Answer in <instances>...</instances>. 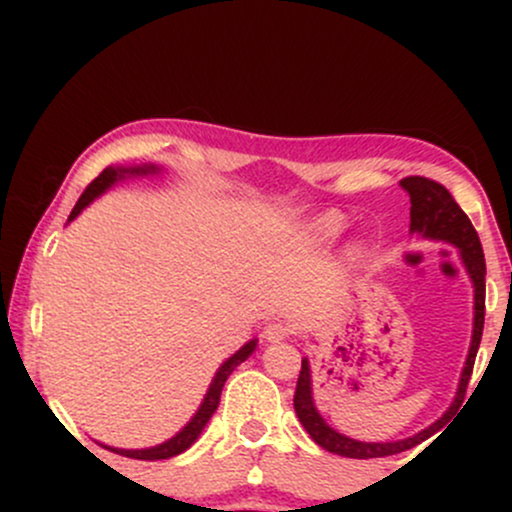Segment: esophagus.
<instances>
[{
	"label": "esophagus",
	"mask_w": 512,
	"mask_h": 512,
	"mask_svg": "<svg viewBox=\"0 0 512 512\" xmlns=\"http://www.w3.org/2000/svg\"><path fill=\"white\" fill-rule=\"evenodd\" d=\"M289 334L291 325L284 320H274L264 327V339H267V342H284V339H289Z\"/></svg>",
	"instance_id": "34e87169"
}]
</instances>
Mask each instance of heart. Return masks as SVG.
<instances>
[{"label":"heart","mask_w":512,"mask_h":512,"mask_svg":"<svg viewBox=\"0 0 512 512\" xmlns=\"http://www.w3.org/2000/svg\"><path fill=\"white\" fill-rule=\"evenodd\" d=\"M337 228H339V223H337V221H330V223H327V231H330V233L337 231Z\"/></svg>","instance_id":"b5f03b06"}]
</instances>
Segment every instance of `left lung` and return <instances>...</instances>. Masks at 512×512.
Instances as JSON below:
<instances>
[{
    "instance_id": "obj_1",
    "label": "left lung",
    "mask_w": 512,
    "mask_h": 512,
    "mask_svg": "<svg viewBox=\"0 0 512 512\" xmlns=\"http://www.w3.org/2000/svg\"><path fill=\"white\" fill-rule=\"evenodd\" d=\"M402 187L409 192L411 199V233H424L426 238L445 240L460 248L462 262L467 267L469 276L474 281V334H472V346H469L467 366L462 370L460 390H457L455 402L445 411V416L436 421L431 428L421 431L419 436L397 440V443H361V440L346 438L342 433H337L334 428L325 424L320 414H317L313 404V390H310V366L303 358L301 363V375H298L296 383V395H293V409H296L298 419L305 431L310 433V438L315 440L320 448L334 455L342 457H354V460H370V457H387L404 452L414 445H419L421 440H426L433 431L443 428L448 424V419L455 414L457 407L462 404L464 392H467L469 378H472L474 358H477L479 344H481V332H484V310H486V262H484V250H481L479 236L474 231L469 216L460 209V204L455 202V197L445 190L443 185L424 175H409L402 180Z\"/></svg>"
}]
</instances>
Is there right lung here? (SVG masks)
<instances>
[{
    "mask_svg": "<svg viewBox=\"0 0 512 512\" xmlns=\"http://www.w3.org/2000/svg\"><path fill=\"white\" fill-rule=\"evenodd\" d=\"M151 170H156V168L154 166H146V168H105L103 173L98 175V178L86 187L84 195L79 197V202H76L72 214H69V221L76 219V216L81 214V209L88 207V204H91L93 199L101 195V192L108 190V187L113 185L117 178H125V173H151ZM255 346H257V342H248L243 346V349L236 351V354H233L226 363H223V366L219 368V373H216L214 383H211V387H209L207 397H204L202 407H199L197 414L192 416L190 424L182 428L178 436L166 440V443L156 445V448H149V450H117V448H108V450L120 452V455L132 457V460H168V457H175V455H180V452H185L192 443H195L199 433H202V428L207 426V421L211 419V414H214L216 407H219L221 390H223V385H226L228 375H231L233 370H236V366H240V363H243L245 358H248L252 351H255Z\"/></svg>",
    "mask_w": 512,
    "mask_h": 512,
    "instance_id": "add662e5",
    "label": "right lung"
}]
</instances>
